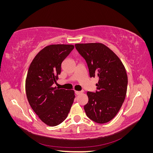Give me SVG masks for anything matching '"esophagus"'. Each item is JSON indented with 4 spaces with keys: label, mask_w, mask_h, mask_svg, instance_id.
<instances>
[{
    "label": "esophagus",
    "mask_w": 153,
    "mask_h": 153,
    "mask_svg": "<svg viewBox=\"0 0 153 153\" xmlns=\"http://www.w3.org/2000/svg\"><path fill=\"white\" fill-rule=\"evenodd\" d=\"M82 92H83V91H75V94H76V95L80 94L82 93Z\"/></svg>",
    "instance_id": "esophagus-1"
}]
</instances>
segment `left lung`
Masks as SVG:
<instances>
[{"label": "left lung", "instance_id": "left-lung-1", "mask_svg": "<svg viewBox=\"0 0 153 153\" xmlns=\"http://www.w3.org/2000/svg\"><path fill=\"white\" fill-rule=\"evenodd\" d=\"M75 46L86 61L90 77L99 79L96 92H87L89 101L84 106L87 116L97 123H108L117 115L126 98V69L117 55L103 43Z\"/></svg>", "mask_w": 153, "mask_h": 153}]
</instances>
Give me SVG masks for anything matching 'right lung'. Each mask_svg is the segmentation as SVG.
<instances>
[{
    "label": "right lung",
    "instance_id": "obj_1",
    "mask_svg": "<svg viewBox=\"0 0 153 153\" xmlns=\"http://www.w3.org/2000/svg\"><path fill=\"white\" fill-rule=\"evenodd\" d=\"M74 48L72 45H50L37 54L30 64L25 80L27 100L45 124L55 126L65 120L75 98L73 90L53 87L61 64Z\"/></svg>",
    "mask_w": 153,
    "mask_h": 153
}]
</instances>
